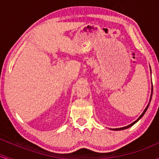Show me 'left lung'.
Returning a JSON list of instances; mask_svg holds the SVG:
<instances>
[{
	"instance_id": "8db88e82",
	"label": "left lung",
	"mask_w": 159,
	"mask_h": 159,
	"mask_svg": "<svg viewBox=\"0 0 159 159\" xmlns=\"http://www.w3.org/2000/svg\"><path fill=\"white\" fill-rule=\"evenodd\" d=\"M152 94H151V97H150V100H149V102H150V101H151V99H152ZM149 104H148V105H147V107H146V109H145V110H144V111H143V113L141 114V115H140V117H139V118H138V119H137L136 121H134V122L133 123H131V125H128V126H125V127H123V128H113V129H112V130H114V131H119V130H124V129H127V128H130V127H131V126H132V125H134V124H135V123H136V122H137V121H138V120H139V119H141V118H142V117H143V115H144V113H146V111H147V109H148V107H149Z\"/></svg>"
}]
</instances>
